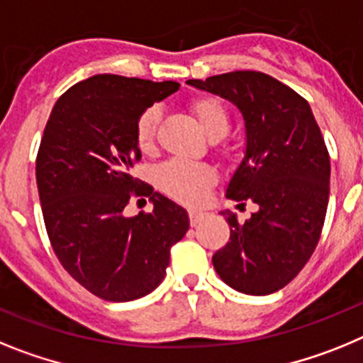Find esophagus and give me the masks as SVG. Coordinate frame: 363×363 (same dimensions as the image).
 I'll return each mask as SVG.
<instances>
[{
    "mask_svg": "<svg viewBox=\"0 0 363 363\" xmlns=\"http://www.w3.org/2000/svg\"><path fill=\"white\" fill-rule=\"evenodd\" d=\"M203 219H204L203 212H195V210H191V212H190V225L191 226H197Z\"/></svg>",
    "mask_w": 363,
    "mask_h": 363,
    "instance_id": "obj_1",
    "label": "esophagus"
}]
</instances>
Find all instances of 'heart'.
<instances>
[{
    "label": "heart",
    "instance_id": "b5f03b06",
    "mask_svg": "<svg viewBox=\"0 0 363 363\" xmlns=\"http://www.w3.org/2000/svg\"><path fill=\"white\" fill-rule=\"evenodd\" d=\"M191 113L208 138L219 140L230 129V116L225 104L213 96H201L191 102ZM160 111L157 106L146 107L135 122V140L143 151L151 150L155 143ZM157 182L173 199L186 204H201L208 190L216 182V172L210 166L190 160L173 159L157 169Z\"/></svg>",
    "mask_w": 363,
    "mask_h": 363
}]
</instances>
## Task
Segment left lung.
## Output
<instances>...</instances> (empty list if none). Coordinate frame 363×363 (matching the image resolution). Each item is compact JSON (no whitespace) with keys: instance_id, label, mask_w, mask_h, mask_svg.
Here are the masks:
<instances>
[{"instance_id":"left-lung-1","label":"left lung","mask_w":363,"mask_h":363,"mask_svg":"<svg viewBox=\"0 0 363 363\" xmlns=\"http://www.w3.org/2000/svg\"><path fill=\"white\" fill-rule=\"evenodd\" d=\"M186 84L241 111L245 157L226 197L257 204L245 225L230 210L220 212L230 241L213 254V269L234 291L272 294L298 276L320 241L330 181L325 140L307 100L264 72L235 71Z\"/></svg>"}]
</instances>
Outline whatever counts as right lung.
<instances>
[{
	"label": "right lung",
	"mask_w": 363,
	"mask_h": 363,
	"mask_svg": "<svg viewBox=\"0 0 363 363\" xmlns=\"http://www.w3.org/2000/svg\"><path fill=\"white\" fill-rule=\"evenodd\" d=\"M177 82L94 74L55 104L36 159L43 220L60 263L106 301H133L166 276L169 248L184 238V208L138 188V115L179 91ZM151 193L154 212L123 216L130 191Z\"/></svg>",
	"instance_id": "add662e5"
}]
</instances>
